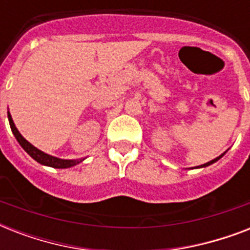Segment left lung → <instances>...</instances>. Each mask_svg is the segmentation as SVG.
<instances>
[{
    "label": "left lung",
    "mask_w": 250,
    "mask_h": 250,
    "mask_svg": "<svg viewBox=\"0 0 250 250\" xmlns=\"http://www.w3.org/2000/svg\"><path fill=\"white\" fill-rule=\"evenodd\" d=\"M225 156V153H223V154H222V156H219V157H217V158H214V160H211L210 161V162H208V164H204V165H201V166H197L196 167V168H198V167H206V166H210V165H213L214 162H217L218 160H219V158H222V157Z\"/></svg>",
    "instance_id": "1"
}]
</instances>
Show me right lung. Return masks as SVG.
<instances>
[{
    "label": "right lung",
    "mask_w": 250,
    "mask_h": 250,
    "mask_svg": "<svg viewBox=\"0 0 250 250\" xmlns=\"http://www.w3.org/2000/svg\"><path fill=\"white\" fill-rule=\"evenodd\" d=\"M7 118H9V123H10V127H11V131H13L14 136H15V139L18 140V143H19L21 148L24 149L25 152L28 153L33 160L37 161L39 164L45 165V166L54 167V168H68V167L75 166V165L80 164L82 161H84V158H80V160H61V158L49 156V154H46V153L41 152L40 149L35 148L31 143H28V141L25 140L24 137L21 136V133H19L18 128L15 127V125H14L13 118H11L10 113H7Z\"/></svg>",
    "instance_id": "obj_1"
}]
</instances>
